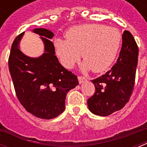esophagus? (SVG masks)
<instances>
[{
  "mask_svg": "<svg viewBox=\"0 0 147 147\" xmlns=\"http://www.w3.org/2000/svg\"><path fill=\"white\" fill-rule=\"evenodd\" d=\"M78 79L79 84H82V83L86 80V78H85V77H82V76H78Z\"/></svg>",
  "mask_w": 147,
  "mask_h": 147,
  "instance_id": "1",
  "label": "esophagus"
}]
</instances>
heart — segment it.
Masks as SVG:
<instances>
[{"label":"heart","mask_w":147,"mask_h":147,"mask_svg":"<svg viewBox=\"0 0 147 147\" xmlns=\"http://www.w3.org/2000/svg\"><path fill=\"white\" fill-rule=\"evenodd\" d=\"M121 43L118 30L102 24L73 26L67 30L65 40L57 38L53 42L55 53L65 67L71 69L82 53V69L94 72L105 71L113 63Z\"/></svg>","instance_id":"1"}]
</instances>
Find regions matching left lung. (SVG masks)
<instances>
[{
  "mask_svg": "<svg viewBox=\"0 0 147 147\" xmlns=\"http://www.w3.org/2000/svg\"><path fill=\"white\" fill-rule=\"evenodd\" d=\"M122 41L120 55L111 69L92 81L95 92L88 100V106L96 115L108 116L122 109L132 94L139 49L129 31L123 32Z\"/></svg>",
  "mask_w": 147,
  "mask_h": 147,
  "instance_id": "obj_1",
  "label": "left lung"
}]
</instances>
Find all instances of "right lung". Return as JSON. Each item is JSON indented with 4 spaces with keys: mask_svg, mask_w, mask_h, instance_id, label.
<instances>
[{
    "mask_svg": "<svg viewBox=\"0 0 147 147\" xmlns=\"http://www.w3.org/2000/svg\"><path fill=\"white\" fill-rule=\"evenodd\" d=\"M44 43V53L37 58L24 55L19 48L24 32L13 42L8 65L16 94L23 107L41 119L55 118L64 111L65 97L78 85L77 76L60 64L51 42L53 32L36 28Z\"/></svg>",
    "mask_w": 147,
    "mask_h": 147,
    "instance_id": "right-lung-1",
    "label": "right lung"
}]
</instances>
